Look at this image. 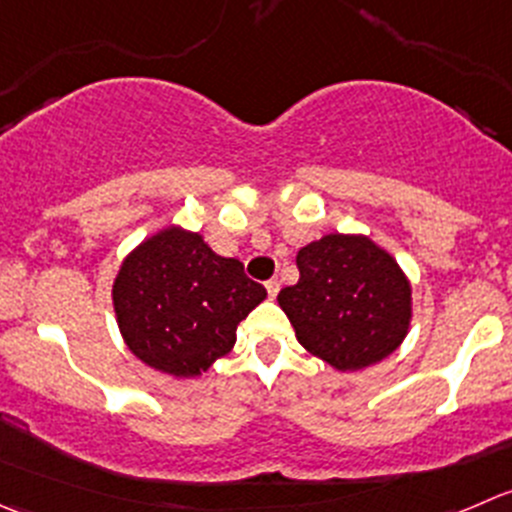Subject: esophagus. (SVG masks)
Returning a JSON list of instances; mask_svg holds the SVG:
<instances>
[{
    "mask_svg": "<svg viewBox=\"0 0 512 512\" xmlns=\"http://www.w3.org/2000/svg\"><path fill=\"white\" fill-rule=\"evenodd\" d=\"M265 287H267V295L277 297V292H280V280H277V277H272V280L265 282Z\"/></svg>",
    "mask_w": 512,
    "mask_h": 512,
    "instance_id": "1",
    "label": "esophagus"
}]
</instances>
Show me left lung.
I'll use <instances>...</instances> for the list:
<instances>
[{"mask_svg": "<svg viewBox=\"0 0 512 512\" xmlns=\"http://www.w3.org/2000/svg\"><path fill=\"white\" fill-rule=\"evenodd\" d=\"M297 270V285L277 302L310 355L355 372L398 350L413 320V287L388 250L332 232L297 252Z\"/></svg>", "mask_w": 512, "mask_h": 512, "instance_id": "left-lung-1", "label": "left lung"}]
</instances>
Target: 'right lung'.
<instances>
[{"label":"right lung","instance_id":"right-lung-1","mask_svg":"<svg viewBox=\"0 0 512 512\" xmlns=\"http://www.w3.org/2000/svg\"><path fill=\"white\" fill-rule=\"evenodd\" d=\"M265 297L240 260L217 255L200 232L177 225L140 242L112 285L114 315L132 355L172 377L210 370Z\"/></svg>","mask_w":512,"mask_h":512}]
</instances>
